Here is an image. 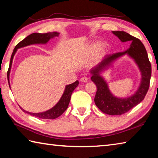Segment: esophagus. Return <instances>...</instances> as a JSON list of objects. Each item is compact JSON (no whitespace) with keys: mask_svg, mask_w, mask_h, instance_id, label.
<instances>
[{"mask_svg":"<svg viewBox=\"0 0 158 158\" xmlns=\"http://www.w3.org/2000/svg\"><path fill=\"white\" fill-rule=\"evenodd\" d=\"M80 81L83 82V83L87 82L88 81V78H87V77H81V79H80Z\"/></svg>","mask_w":158,"mask_h":158,"instance_id":"esophagus-1","label":"esophagus"}]
</instances>
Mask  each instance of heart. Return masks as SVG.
<instances>
[{"instance_id": "1", "label": "heart", "mask_w": 158, "mask_h": 158, "mask_svg": "<svg viewBox=\"0 0 158 158\" xmlns=\"http://www.w3.org/2000/svg\"><path fill=\"white\" fill-rule=\"evenodd\" d=\"M88 49L90 53L96 52L98 56H104L109 52V47L105 42L100 44L98 42H93L89 45Z\"/></svg>"}]
</instances>
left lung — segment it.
Listing matches in <instances>:
<instances>
[{
    "label": "left lung",
    "instance_id": "left-lung-1",
    "mask_svg": "<svg viewBox=\"0 0 158 158\" xmlns=\"http://www.w3.org/2000/svg\"><path fill=\"white\" fill-rule=\"evenodd\" d=\"M122 42H130L129 48L123 52L108 55L101 63L90 70L91 81L97 86L95 103L103 113L111 115H121L127 112L142 101L148 91L151 77V65L146 50L139 40L125 31H112ZM124 55L132 58L141 73V81L135 93L125 98L114 96L109 89L108 83L102 74L111 67L118 59Z\"/></svg>",
    "mask_w": 158,
    "mask_h": 158
}]
</instances>
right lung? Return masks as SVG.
Masks as SVG:
<instances>
[{"label": "right lung", "mask_w": 158, "mask_h": 158, "mask_svg": "<svg viewBox=\"0 0 158 158\" xmlns=\"http://www.w3.org/2000/svg\"><path fill=\"white\" fill-rule=\"evenodd\" d=\"M59 33L58 32H52V33H34L31 35H29L28 36L26 37L24 40H23L22 41L20 42L15 48L13 50L12 54L11 56V58H10V62L9 65V69L7 71V80H8L9 83V86L10 89V72H11L12 65V61L13 58L15 55V53H17L18 49L20 48L25 47L26 46H29V45L32 44H46L48 42H49L51 39L54 38L55 37L59 36ZM79 85V81H76L73 84L66 85L65 90L63 93L62 96H61L59 101L56 103V105H55L53 106L52 109H49L46 111L43 112H40V113H32V112H29L24 110L20 106L23 112H25L26 114H28L31 115V116L39 118L41 119H55L56 118L59 117L60 115L63 114V112L65 111L67 108L68 107L69 101H70L71 95L73 93V90L76 89L77 85Z\"/></svg>", "instance_id": "obj_1"}]
</instances>
